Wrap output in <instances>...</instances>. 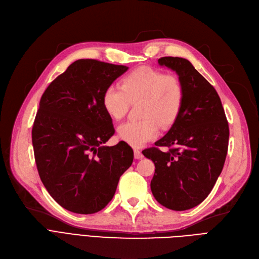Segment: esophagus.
Returning <instances> with one entry per match:
<instances>
[{"instance_id":"34e87169","label":"esophagus","mask_w":259,"mask_h":259,"mask_svg":"<svg viewBox=\"0 0 259 259\" xmlns=\"http://www.w3.org/2000/svg\"><path fill=\"white\" fill-rule=\"evenodd\" d=\"M134 158H137V159L143 158V153L139 150V149H134Z\"/></svg>"}]
</instances>
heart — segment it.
I'll return each mask as SVG.
<instances>
[{
  "instance_id": "b5f03b06",
  "label": "heart",
  "mask_w": 259,
  "mask_h": 259,
  "mask_svg": "<svg viewBox=\"0 0 259 259\" xmlns=\"http://www.w3.org/2000/svg\"><path fill=\"white\" fill-rule=\"evenodd\" d=\"M185 90L181 79L149 66L132 70L121 85L108 86L102 97L107 114L119 120L126 115L130 103L141 101L139 120H129L117 128L118 137L134 147L155 139L159 125L172 126L181 114Z\"/></svg>"
}]
</instances>
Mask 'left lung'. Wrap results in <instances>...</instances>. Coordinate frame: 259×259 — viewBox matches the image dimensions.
Segmentation results:
<instances>
[{"label":"left lung","instance_id":"8db88e82","mask_svg":"<svg viewBox=\"0 0 259 259\" xmlns=\"http://www.w3.org/2000/svg\"><path fill=\"white\" fill-rule=\"evenodd\" d=\"M176 72L185 90L180 116L156 147L143 154L154 162L151 191L168 209L185 211L196 207L210 194L221 175L228 152L229 125L214 87L188 60H158ZM159 146L166 150L161 152Z\"/></svg>","mask_w":259,"mask_h":259}]
</instances>
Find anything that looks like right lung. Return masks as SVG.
I'll return each instance as SVG.
<instances>
[{
	"label": "right lung",
	"mask_w": 259,
	"mask_h": 259,
	"mask_svg": "<svg viewBox=\"0 0 259 259\" xmlns=\"http://www.w3.org/2000/svg\"><path fill=\"white\" fill-rule=\"evenodd\" d=\"M127 70L122 65L77 60L40 98L32 127L35 164L48 193L68 211L92 214L104 209L132 165L127 143L103 146L114 134L103 92Z\"/></svg>",
	"instance_id": "add662e5"
}]
</instances>
